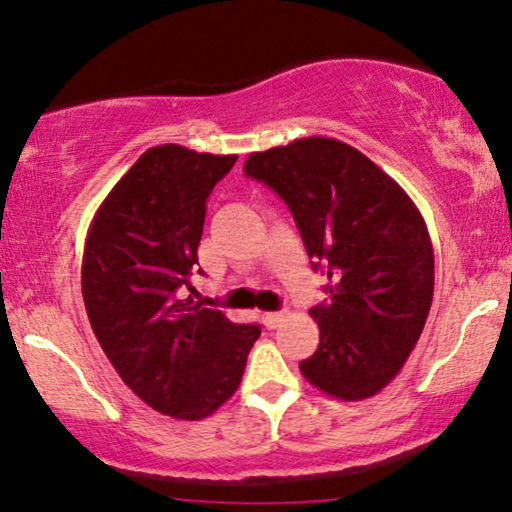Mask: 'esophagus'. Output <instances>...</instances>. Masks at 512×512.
Wrapping results in <instances>:
<instances>
[{
  "instance_id": "obj_1",
  "label": "esophagus",
  "mask_w": 512,
  "mask_h": 512,
  "mask_svg": "<svg viewBox=\"0 0 512 512\" xmlns=\"http://www.w3.org/2000/svg\"><path fill=\"white\" fill-rule=\"evenodd\" d=\"M285 320V311H267L262 313V323L269 327V330H274V327H278Z\"/></svg>"
}]
</instances>
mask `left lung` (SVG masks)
Wrapping results in <instances>:
<instances>
[{"label": "left lung", "mask_w": 512, "mask_h": 512, "mask_svg": "<svg viewBox=\"0 0 512 512\" xmlns=\"http://www.w3.org/2000/svg\"><path fill=\"white\" fill-rule=\"evenodd\" d=\"M243 173L288 203L330 302L313 306L320 344L299 363L332 398L365 400L403 370L433 302V243L391 175L342 140L311 135L252 152Z\"/></svg>", "instance_id": "left-lung-1"}]
</instances>
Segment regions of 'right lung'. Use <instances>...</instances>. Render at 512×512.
Instances as JSON below:
<instances>
[{"instance_id": "right-lung-1", "label": "right lung", "mask_w": 512, "mask_h": 512, "mask_svg": "<svg viewBox=\"0 0 512 512\" xmlns=\"http://www.w3.org/2000/svg\"><path fill=\"white\" fill-rule=\"evenodd\" d=\"M236 159L147 149L86 234L81 292L95 337L142 403L173 419H206L227 403L260 337L257 325L194 302L192 288L206 201Z\"/></svg>"}]
</instances>
